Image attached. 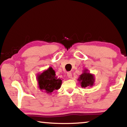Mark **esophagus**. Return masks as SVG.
I'll return each mask as SVG.
<instances>
[{"label": "esophagus", "instance_id": "obj_1", "mask_svg": "<svg viewBox=\"0 0 127 127\" xmlns=\"http://www.w3.org/2000/svg\"><path fill=\"white\" fill-rule=\"evenodd\" d=\"M67 77L69 78H71L72 77V74L71 72H68L67 73Z\"/></svg>", "mask_w": 127, "mask_h": 127}]
</instances>
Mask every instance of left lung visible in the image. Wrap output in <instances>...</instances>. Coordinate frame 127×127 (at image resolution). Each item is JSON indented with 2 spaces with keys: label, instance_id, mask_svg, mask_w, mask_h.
Segmentation results:
<instances>
[{
  "label": "left lung",
  "instance_id": "8db88e82",
  "mask_svg": "<svg viewBox=\"0 0 127 127\" xmlns=\"http://www.w3.org/2000/svg\"><path fill=\"white\" fill-rule=\"evenodd\" d=\"M77 80L82 88L92 87L94 85L95 78L93 74L90 73L87 69L84 70L82 73L80 75Z\"/></svg>",
  "mask_w": 127,
  "mask_h": 127
}]
</instances>
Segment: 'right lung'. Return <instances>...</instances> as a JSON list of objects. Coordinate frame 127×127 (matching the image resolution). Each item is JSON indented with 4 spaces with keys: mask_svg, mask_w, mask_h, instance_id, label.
I'll list each match as a JSON object with an SVG mask.
<instances>
[{
    "mask_svg": "<svg viewBox=\"0 0 127 127\" xmlns=\"http://www.w3.org/2000/svg\"><path fill=\"white\" fill-rule=\"evenodd\" d=\"M39 89L47 94H51L54 90L60 89L62 80L56 76L55 72L52 67H49L37 76Z\"/></svg>",
    "mask_w": 127,
    "mask_h": 127,
    "instance_id": "1",
    "label": "right lung"
}]
</instances>
